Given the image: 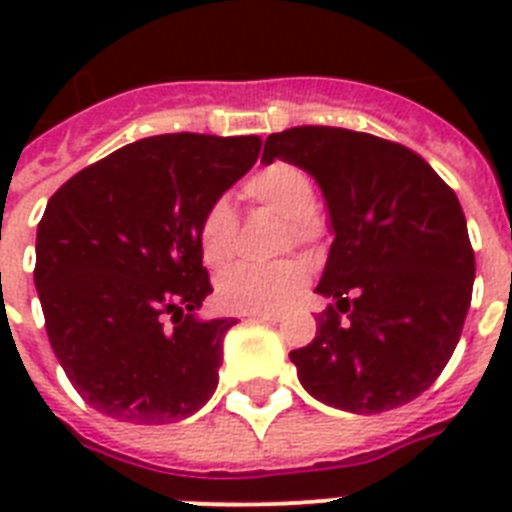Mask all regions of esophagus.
Instances as JSON below:
<instances>
[{
    "mask_svg": "<svg viewBox=\"0 0 512 512\" xmlns=\"http://www.w3.org/2000/svg\"><path fill=\"white\" fill-rule=\"evenodd\" d=\"M247 319H260V321H281V313L276 311H247Z\"/></svg>",
    "mask_w": 512,
    "mask_h": 512,
    "instance_id": "1",
    "label": "esophagus"
}]
</instances>
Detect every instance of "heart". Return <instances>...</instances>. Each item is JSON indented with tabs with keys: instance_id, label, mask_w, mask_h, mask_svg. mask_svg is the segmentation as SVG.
Wrapping results in <instances>:
<instances>
[{
	"instance_id": "obj_1",
	"label": "heart",
	"mask_w": 512,
	"mask_h": 512,
	"mask_svg": "<svg viewBox=\"0 0 512 512\" xmlns=\"http://www.w3.org/2000/svg\"><path fill=\"white\" fill-rule=\"evenodd\" d=\"M244 193L257 204L276 209L287 217L292 236L311 241L319 233L316 223V191L311 177L300 167L287 162H273L244 183ZM201 255L209 265H223L233 255L236 244V215L228 201L217 199L201 217L199 225ZM303 263L281 260V263H236L220 276L217 292L220 303L231 311H263L287 303L305 284Z\"/></svg>"
}]
</instances>
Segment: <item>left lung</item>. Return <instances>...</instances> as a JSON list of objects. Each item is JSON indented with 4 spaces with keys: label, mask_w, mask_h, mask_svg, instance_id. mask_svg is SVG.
Returning a JSON list of instances; mask_svg holds the SVG:
<instances>
[{
    "label": "left lung",
    "mask_w": 512,
    "mask_h": 512,
    "mask_svg": "<svg viewBox=\"0 0 512 512\" xmlns=\"http://www.w3.org/2000/svg\"><path fill=\"white\" fill-rule=\"evenodd\" d=\"M273 159L316 180L335 236L316 287L335 305L289 353L300 385L350 414L409 404L444 372L470 308L476 255L460 199L422 156L366 132H276L263 148Z\"/></svg>",
    "instance_id": "1"
}]
</instances>
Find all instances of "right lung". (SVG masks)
Segmentation results:
<instances>
[{
  "mask_svg": "<svg viewBox=\"0 0 512 512\" xmlns=\"http://www.w3.org/2000/svg\"><path fill=\"white\" fill-rule=\"evenodd\" d=\"M260 146L255 135H154L76 172L47 201L34 268L44 327L100 414L167 425L215 393L236 321L199 316L212 292L199 225Z\"/></svg>",
  "mask_w": 512,
  "mask_h": 512,
  "instance_id": "right-lung-1",
  "label": "right lung"
}]
</instances>
